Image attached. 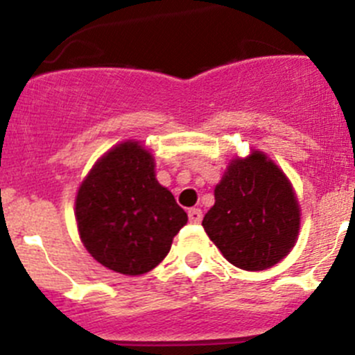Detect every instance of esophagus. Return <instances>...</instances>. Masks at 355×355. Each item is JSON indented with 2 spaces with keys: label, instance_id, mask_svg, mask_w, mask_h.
<instances>
[{
  "label": "esophagus",
  "instance_id": "obj_1",
  "mask_svg": "<svg viewBox=\"0 0 355 355\" xmlns=\"http://www.w3.org/2000/svg\"><path fill=\"white\" fill-rule=\"evenodd\" d=\"M189 215V220H191L192 223H199L202 220V211L199 208H191L187 211Z\"/></svg>",
  "mask_w": 355,
  "mask_h": 355
}]
</instances>
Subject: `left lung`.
<instances>
[{"instance_id": "left-lung-1", "label": "left lung", "mask_w": 355, "mask_h": 355, "mask_svg": "<svg viewBox=\"0 0 355 355\" xmlns=\"http://www.w3.org/2000/svg\"><path fill=\"white\" fill-rule=\"evenodd\" d=\"M215 246L243 270L279 263L300 232V205L290 178L261 150L230 159L202 218Z\"/></svg>"}]
</instances>
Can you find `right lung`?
<instances>
[{
	"label": "right lung",
	"mask_w": 355,
	"mask_h": 355,
	"mask_svg": "<svg viewBox=\"0 0 355 355\" xmlns=\"http://www.w3.org/2000/svg\"><path fill=\"white\" fill-rule=\"evenodd\" d=\"M74 215L86 251L125 276L157 267L187 223V213L157 182L153 153L139 140L98 157L79 185Z\"/></svg>",
	"instance_id": "1"
}]
</instances>
